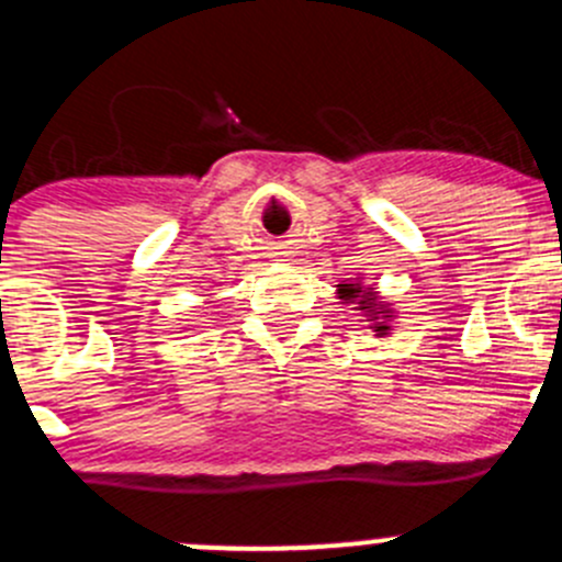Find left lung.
<instances>
[{
  "mask_svg": "<svg viewBox=\"0 0 562 562\" xmlns=\"http://www.w3.org/2000/svg\"><path fill=\"white\" fill-rule=\"evenodd\" d=\"M338 297L358 305V311H363L366 316H371L369 322H376L374 325L376 336H385L387 322H380V316H387V308L376 311V294L371 292L369 286H363V283H338Z\"/></svg>",
  "mask_w": 562,
  "mask_h": 562,
  "instance_id": "1",
  "label": "left lung"
}]
</instances>
